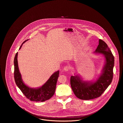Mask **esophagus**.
Returning a JSON list of instances; mask_svg holds the SVG:
<instances>
[{"instance_id":"esophagus-1","label":"esophagus","mask_w":123,"mask_h":123,"mask_svg":"<svg viewBox=\"0 0 123 123\" xmlns=\"http://www.w3.org/2000/svg\"><path fill=\"white\" fill-rule=\"evenodd\" d=\"M69 69H70V66H68V65L65 66L64 68V70H65V71H68V70H69Z\"/></svg>"}]
</instances>
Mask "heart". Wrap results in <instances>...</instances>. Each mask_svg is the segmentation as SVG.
Masks as SVG:
<instances>
[{"label": "heart", "instance_id": "obj_1", "mask_svg": "<svg viewBox=\"0 0 123 123\" xmlns=\"http://www.w3.org/2000/svg\"><path fill=\"white\" fill-rule=\"evenodd\" d=\"M53 63H54V62H53Z\"/></svg>", "mask_w": 123, "mask_h": 123}]
</instances>
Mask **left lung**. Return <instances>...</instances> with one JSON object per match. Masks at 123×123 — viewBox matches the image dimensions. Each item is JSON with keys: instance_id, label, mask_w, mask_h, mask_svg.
I'll return each mask as SVG.
<instances>
[{"instance_id": "left-lung-1", "label": "left lung", "mask_w": 123, "mask_h": 123, "mask_svg": "<svg viewBox=\"0 0 123 123\" xmlns=\"http://www.w3.org/2000/svg\"><path fill=\"white\" fill-rule=\"evenodd\" d=\"M94 53L102 54L105 58L102 73L97 80L93 82L83 81L78 75L70 77L71 88L75 95L80 99L90 100L100 97L113 80L114 57L106 43L99 39V44Z\"/></svg>"}]
</instances>
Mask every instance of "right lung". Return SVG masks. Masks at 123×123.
Returning <instances> with one entry per match:
<instances>
[{
    "mask_svg": "<svg viewBox=\"0 0 123 123\" xmlns=\"http://www.w3.org/2000/svg\"><path fill=\"white\" fill-rule=\"evenodd\" d=\"M23 42L19 49H21ZM18 53H16L14 59V79L18 87L24 95L30 100L34 101L43 102L51 98L54 94L57 80L59 75V71L55 72L50 77L48 80L42 87L37 88H30L26 85L23 81L21 75L19 70L18 62Z\"/></svg>",
    "mask_w": 123,
    "mask_h": 123,
    "instance_id": "add662e5",
    "label": "right lung"
}]
</instances>
